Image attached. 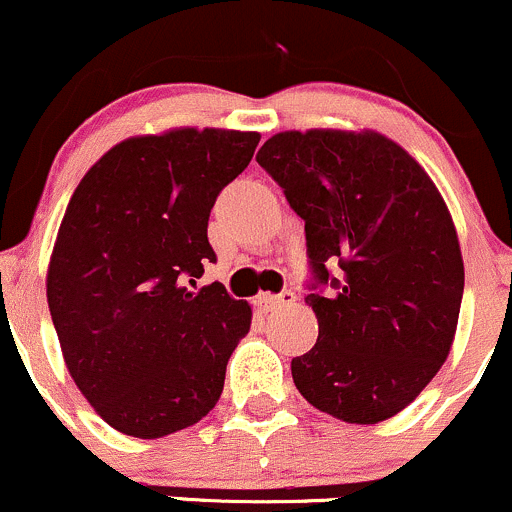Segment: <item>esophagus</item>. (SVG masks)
Segmentation results:
<instances>
[{"instance_id": "34e87169", "label": "esophagus", "mask_w": 512, "mask_h": 512, "mask_svg": "<svg viewBox=\"0 0 512 512\" xmlns=\"http://www.w3.org/2000/svg\"><path fill=\"white\" fill-rule=\"evenodd\" d=\"M297 301V294L292 292V289H284V292L279 294H260L257 297V304L262 306V309H277V306H289Z\"/></svg>"}]
</instances>
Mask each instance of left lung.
Here are the masks:
<instances>
[{"mask_svg": "<svg viewBox=\"0 0 512 512\" xmlns=\"http://www.w3.org/2000/svg\"><path fill=\"white\" fill-rule=\"evenodd\" d=\"M257 164L304 220L319 341L292 360L294 385L343 422L395 417L439 373L459 321L464 260L444 198L368 129L279 132Z\"/></svg>", "mask_w": 512, "mask_h": 512, "instance_id": "obj_1", "label": "left lung"}]
</instances>
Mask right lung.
Masks as SVG:
<instances>
[{
	"instance_id": "obj_1",
	"label": "right lung",
	"mask_w": 512,
	"mask_h": 512,
	"mask_svg": "<svg viewBox=\"0 0 512 512\" xmlns=\"http://www.w3.org/2000/svg\"><path fill=\"white\" fill-rule=\"evenodd\" d=\"M260 134L171 129L112 147L75 188L46 277L68 373L117 432L159 439L218 402L250 331L220 282L191 292L215 252L211 208Z\"/></svg>"
}]
</instances>
